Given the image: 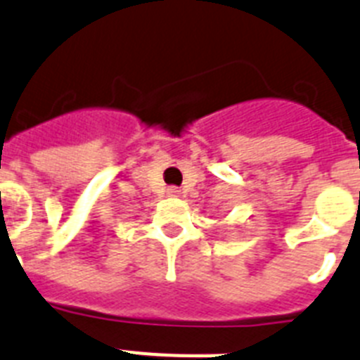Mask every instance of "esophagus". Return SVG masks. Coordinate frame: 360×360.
I'll return each mask as SVG.
<instances>
[{
    "mask_svg": "<svg viewBox=\"0 0 360 360\" xmlns=\"http://www.w3.org/2000/svg\"><path fill=\"white\" fill-rule=\"evenodd\" d=\"M168 192H170V195H177V193H179V190H177V188H170V190H168Z\"/></svg>",
    "mask_w": 360,
    "mask_h": 360,
    "instance_id": "esophagus-1",
    "label": "esophagus"
}]
</instances>
